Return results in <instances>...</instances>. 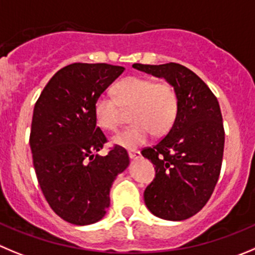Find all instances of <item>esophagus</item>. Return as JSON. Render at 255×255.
Listing matches in <instances>:
<instances>
[{"label":"esophagus","mask_w":255,"mask_h":255,"mask_svg":"<svg viewBox=\"0 0 255 255\" xmlns=\"http://www.w3.org/2000/svg\"><path fill=\"white\" fill-rule=\"evenodd\" d=\"M128 154H129V157L132 158V160H137V158H139V157H141V152L135 151V149H132V151H129V152H128Z\"/></svg>","instance_id":"esophagus-1"}]
</instances>
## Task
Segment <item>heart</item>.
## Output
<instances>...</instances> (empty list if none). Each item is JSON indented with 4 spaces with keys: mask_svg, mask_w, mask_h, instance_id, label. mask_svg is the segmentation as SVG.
I'll list each match as a JSON object with an SVG mask.
<instances>
[{
    "mask_svg": "<svg viewBox=\"0 0 255 255\" xmlns=\"http://www.w3.org/2000/svg\"><path fill=\"white\" fill-rule=\"evenodd\" d=\"M114 97L99 95L94 103L95 121L102 128L117 130L123 111L130 112L129 128L113 137V143L133 149L148 142L153 132L163 134L172 127L178 111V95L170 82L128 77L114 85Z\"/></svg>",
    "mask_w": 255,
    "mask_h": 255,
    "instance_id": "heart-1",
    "label": "heart"
}]
</instances>
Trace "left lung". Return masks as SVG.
I'll return each instance as SVG.
<instances>
[{"label":"left lung","mask_w":255,"mask_h":255,"mask_svg":"<svg viewBox=\"0 0 255 255\" xmlns=\"http://www.w3.org/2000/svg\"><path fill=\"white\" fill-rule=\"evenodd\" d=\"M176 88L178 111L165 138L142 149L156 170L144 203L157 218L189 219L205 206L220 175L225 133L220 106L208 85L186 66L133 64Z\"/></svg>","instance_id":"left-lung-1"}]
</instances>
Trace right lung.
Segmentation results:
<instances>
[{"mask_svg": "<svg viewBox=\"0 0 255 255\" xmlns=\"http://www.w3.org/2000/svg\"><path fill=\"white\" fill-rule=\"evenodd\" d=\"M123 71L104 63L70 64L49 80L35 104L30 147L37 181L50 208L70 224L101 220L113 181L129 165L121 146L107 156L97 153L107 138L97 127L94 103Z\"/></svg>", "mask_w": 255, "mask_h": 255, "instance_id": "obj_1", "label": "right lung"}]
</instances>
